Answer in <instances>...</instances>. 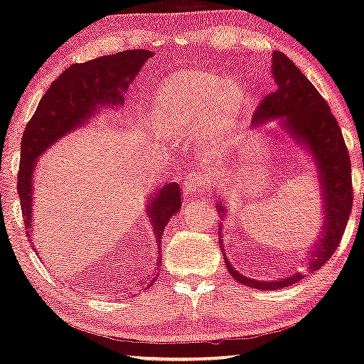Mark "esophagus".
<instances>
[{"mask_svg":"<svg viewBox=\"0 0 364 364\" xmlns=\"http://www.w3.org/2000/svg\"><path fill=\"white\" fill-rule=\"evenodd\" d=\"M203 186H204V181L199 173L196 172L189 173V177L186 178V182H183V187H182L183 196H186L187 199H192V197H196V194H199V192L203 191Z\"/></svg>","mask_w":364,"mask_h":364,"instance_id":"obj_1","label":"esophagus"}]
</instances>
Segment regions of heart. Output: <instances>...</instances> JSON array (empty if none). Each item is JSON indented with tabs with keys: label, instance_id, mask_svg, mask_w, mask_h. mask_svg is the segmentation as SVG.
I'll return each mask as SVG.
<instances>
[{
	"label": "heart",
	"instance_id": "b5f03b06",
	"mask_svg": "<svg viewBox=\"0 0 364 364\" xmlns=\"http://www.w3.org/2000/svg\"><path fill=\"white\" fill-rule=\"evenodd\" d=\"M218 77L200 70H183L170 77L156 92L151 106V123L161 133L186 134L200 129L214 107L216 118L228 127L236 114V101L221 96Z\"/></svg>",
	"mask_w": 364,
	"mask_h": 364
}]
</instances>
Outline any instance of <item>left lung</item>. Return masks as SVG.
<instances>
[{"label":"left lung","instance_id":"obj_1","mask_svg":"<svg viewBox=\"0 0 364 364\" xmlns=\"http://www.w3.org/2000/svg\"><path fill=\"white\" fill-rule=\"evenodd\" d=\"M272 74L275 91L259 102L251 123L257 128V124L259 127L268 121H278L291 140L307 148L312 156L322 199V230L306 258V270L314 273L333 257L346 230L353 208L351 160L331 107L285 53L273 52ZM216 209L221 219L226 218L224 203H218ZM221 237L223 230L219 231V243L224 251ZM223 257L230 275L251 289H285L306 277V272L295 270L277 280H255L237 272L231 262H228L226 253H223Z\"/></svg>","mask_w":364,"mask_h":364}]
</instances>
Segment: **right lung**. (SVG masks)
<instances>
[{"instance_id": "add662e5", "label": "right lung", "mask_w": 364, "mask_h": 364, "mask_svg": "<svg viewBox=\"0 0 364 364\" xmlns=\"http://www.w3.org/2000/svg\"><path fill=\"white\" fill-rule=\"evenodd\" d=\"M154 53L150 50H124L114 55L97 57L84 64H74L65 69L53 80L48 91L40 100L37 111L26 124L21 138V161L18 172V194H20L21 213L25 218V230L30 241H33V172L37 168L35 161L58 140L86 124L100 113L101 107L123 106V94L128 86L140 74L141 67ZM182 199L181 187L177 182H168L155 189L148 196L145 210L150 218V224L156 236V243H161L165 226L173 214L181 213ZM35 250V246H33ZM154 278H145L146 284H140V289H146L156 280L160 272L161 255H156ZM123 290L118 299H128L133 294Z\"/></svg>"}]
</instances>
